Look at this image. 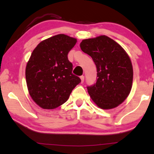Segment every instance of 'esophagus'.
<instances>
[{"label":"esophagus","instance_id":"34e87169","mask_svg":"<svg viewBox=\"0 0 154 154\" xmlns=\"http://www.w3.org/2000/svg\"><path fill=\"white\" fill-rule=\"evenodd\" d=\"M80 79H81V82H82V83H83V82H84V76H83V75H82V76L80 77Z\"/></svg>","mask_w":154,"mask_h":154}]
</instances>
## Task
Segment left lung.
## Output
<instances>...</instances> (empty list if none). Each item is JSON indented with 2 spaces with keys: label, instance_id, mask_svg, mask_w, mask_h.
I'll return each instance as SVG.
<instances>
[{
  "label": "left lung",
  "instance_id": "obj_1",
  "mask_svg": "<svg viewBox=\"0 0 154 154\" xmlns=\"http://www.w3.org/2000/svg\"><path fill=\"white\" fill-rule=\"evenodd\" d=\"M80 47L92 58L97 66L96 84L87 87L90 98L101 109L119 106L132 87L133 67L128 53L106 35L83 40Z\"/></svg>",
  "mask_w": 154,
  "mask_h": 154
}]
</instances>
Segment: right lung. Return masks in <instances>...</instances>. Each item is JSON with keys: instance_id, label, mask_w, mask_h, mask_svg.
<instances>
[{"instance_id": "obj_1", "label": "right lung", "mask_w": 154, "mask_h": 154, "mask_svg": "<svg viewBox=\"0 0 154 154\" xmlns=\"http://www.w3.org/2000/svg\"><path fill=\"white\" fill-rule=\"evenodd\" d=\"M77 39L58 34L42 41L31 53L25 70L26 86L33 101L43 109H55L64 103L81 82L72 73L68 53Z\"/></svg>"}]
</instances>
